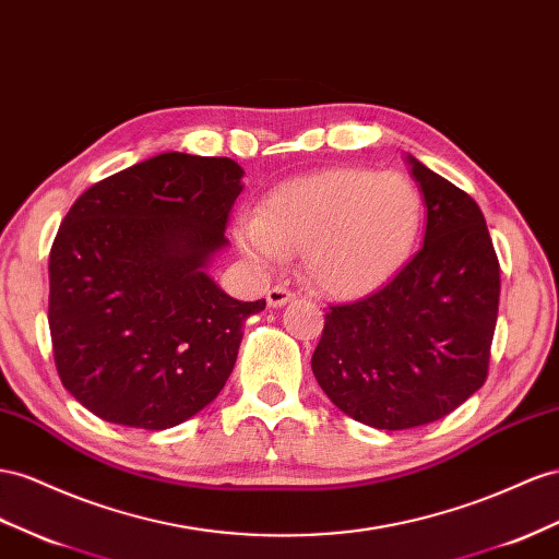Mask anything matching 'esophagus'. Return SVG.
Instances as JSON below:
<instances>
[{
    "instance_id": "34e87169",
    "label": "esophagus",
    "mask_w": 559,
    "mask_h": 559,
    "mask_svg": "<svg viewBox=\"0 0 559 559\" xmlns=\"http://www.w3.org/2000/svg\"><path fill=\"white\" fill-rule=\"evenodd\" d=\"M292 298H294V292H289V289H286V286H282V284H275L273 289L267 292V306L282 308L284 304H289Z\"/></svg>"
}]
</instances>
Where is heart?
Segmentation results:
<instances>
[{"instance_id": "b5f03b06", "label": "heart", "mask_w": 559, "mask_h": 559, "mask_svg": "<svg viewBox=\"0 0 559 559\" xmlns=\"http://www.w3.org/2000/svg\"><path fill=\"white\" fill-rule=\"evenodd\" d=\"M420 225L424 198L409 176L338 167L277 186L259 216L239 218L237 239L267 267L304 251V275L317 292L359 298L409 259Z\"/></svg>"}]
</instances>
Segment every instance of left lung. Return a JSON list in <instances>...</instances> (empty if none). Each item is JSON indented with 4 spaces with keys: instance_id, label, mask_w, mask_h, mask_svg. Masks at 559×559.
Wrapping results in <instances>:
<instances>
[{
    "instance_id": "8db88e82",
    "label": "left lung",
    "mask_w": 559,
    "mask_h": 559,
    "mask_svg": "<svg viewBox=\"0 0 559 559\" xmlns=\"http://www.w3.org/2000/svg\"><path fill=\"white\" fill-rule=\"evenodd\" d=\"M424 247L381 289L329 306L312 373L343 414L379 430L440 420L487 381L501 267L471 194L409 157Z\"/></svg>"
}]
</instances>
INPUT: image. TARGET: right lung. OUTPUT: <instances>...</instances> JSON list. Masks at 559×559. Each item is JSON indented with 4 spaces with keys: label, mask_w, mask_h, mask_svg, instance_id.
<instances>
[{
    "label": "right lung",
    "mask_w": 559,
    "mask_h": 559,
    "mask_svg": "<svg viewBox=\"0 0 559 559\" xmlns=\"http://www.w3.org/2000/svg\"><path fill=\"white\" fill-rule=\"evenodd\" d=\"M242 174L230 157L164 153L98 180L60 223L49 253L53 361L98 418L174 428L228 381L245 320L265 308L204 273L228 245Z\"/></svg>",
    "instance_id": "add662e5"
}]
</instances>
